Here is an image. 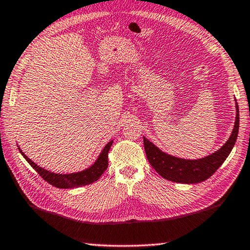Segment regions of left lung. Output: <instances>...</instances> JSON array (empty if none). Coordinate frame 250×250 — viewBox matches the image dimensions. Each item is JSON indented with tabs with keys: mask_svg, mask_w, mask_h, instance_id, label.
Listing matches in <instances>:
<instances>
[{
	"mask_svg": "<svg viewBox=\"0 0 250 250\" xmlns=\"http://www.w3.org/2000/svg\"><path fill=\"white\" fill-rule=\"evenodd\" d=\"M235 104V125L228 140L221 146V149L202 159L189 160L177 158L159 149L146 137H143L146 154L151 167L164 179L175 183L195 184L208 179L227 159L236 143L239 129V110L238 104L236 103Z\"/></svg>",
	"mask_w": 250,
	"mask_h": 250,
	"instance_id": "8db88e82",
	"label": "left lung"
}]
</instances>
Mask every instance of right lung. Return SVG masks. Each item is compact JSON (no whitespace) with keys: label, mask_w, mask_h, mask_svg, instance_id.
<instances>
[{"label":"right lung","mask_w":250,"mask_h":250,"mask_svg":"<svg viewBox=\"0 0 250 250\" xmlns=\"http://www.w3.org/2000/svg\"><path fill=\"white\" fill-rule=\"evenodd\" d=\"M112 143L113 140L109 141L107 145L104 146V149L101 150L98 158L96 159L95 162L92 163L89 167L84 168L83 171L73 173H55L46 170V168L37 166L34 161L29 159L28 156L21 150L19 145L18 147L21 154L24 156V159L31 164V167L34 170L39 173L46 182H48L49 184H52L55 188H75L94 183V182H96L104 174V172L107 170L108 167V152L110 150V147H111Z\"/></svg>","instance_id":"obj_1"}]
</instances>
